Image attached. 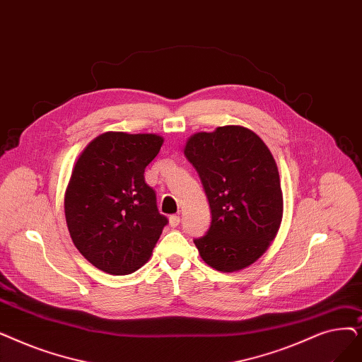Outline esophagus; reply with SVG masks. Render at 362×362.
Instances as JSON below:
<instances>
[{
	"instance_id": "esophagus-1",
	"label": "esophagus",
	"mask_w": 362,
	"mask_h": 362,
	"mask_svg": "<svg viewBox=\"0 0 362 362\" xmlns=\"http://www.w3.org/2000/svg\"><path fill=\"white\" fill-rule=\"evenodd\" d=\"M170 226L171 228H177L180 225V217L179 216H170Z\"/></svg>"
}]
</instances>
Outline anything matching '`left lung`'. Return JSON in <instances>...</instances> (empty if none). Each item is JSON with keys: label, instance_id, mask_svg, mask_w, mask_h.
Instances as JSON below:
<instances>
[{"label": "left lung", "instance_id": "1", "mask_svg": "<svg viewBox=\"0 0 362 362\" xmlns=\"http://www.w3.org/2000/svg\"><path fill=\"white\" fill-rule=\"evenodd\" d=\"M185 156L198 171L211 209V225L194 240L201 259L220 272L253 264L281 226L279 173L269 148L241 125L192 134Z\"/></svg>", "mask_w": 362, "mask_h": 362}]
</instances>
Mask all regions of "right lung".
<instances>
[{"mask_svg":"<svg viewBox=\"0 0 362 362\" xmlns=\"http://www.w3.org/2000/svg\"><path fill=\"white\" fill-rule=\"evenodd\" d=\"M158 134L106 132L78 156L65 192V216L74 245L98 269L129 275L149 260L167 217L145 182L158 155Z\"/></svg>","mask_w":362,"mask_h":362,"instance_id":"add662e5","label":"right lung"}]
</instances>
